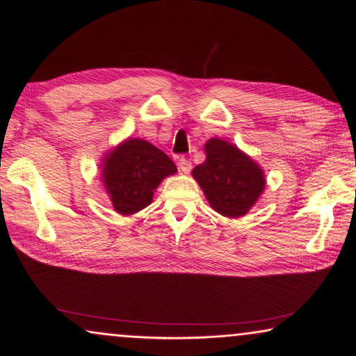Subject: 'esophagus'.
<instances>
[{
    "label": "esophagus",
    "instance_id": "1",
    "mask_svg": "<svg viewBox=\"0 0 356 356\" xmlns=\"http://www.w3.org/2000/svg\"><path fill=\"white\" fill-rule=\"evenodd\" d=\"M179 168H180V171H182V172L188 174V172L191 171V168H193V163H191V161H188V159L180 157L179 159Z\"/></svg>",
    "mask_w": 356,
    "mask_h": 356
}]
</instances>
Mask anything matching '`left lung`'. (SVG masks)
I'll list each match as a JSON object with an SVG mask.
<instances>
[{
	"instance_id": "obj_1",
	"label": "left lung",
	"mask_w": 356,
	"mask_h": 356,
	"mask_svg": "<svg viewBox=\"0 0 356 356\" xmlns=\"http://www.w3.org/2000/svg\"><path fill=\"white\" fill-rule=\"evenodd\" d=\"M207 161L195 166L193 176L209 205L226 217L246 214L264 188L263 171L231 143L211 139L205 145Z\"/></svg>"
}]
</instances>
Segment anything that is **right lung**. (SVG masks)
I'll use <instances>...</instances> for the list:
<instances>
[{"instance_id": "1", "label": "right lung", "mask_w": 356, "mask_h": 356, "mask_svg": "<svg viewBox=\"0 0 356 356\" xmlns=\"http://www.w3.org/2000/svg\"><path fill=\"white\" fill-rule=\"evenodd\" d=\"M176 172L163 151L147 140L130 139L105 159L104 184L118 213L128 216L148 207L162 179Z\"/></svg>"}]
</instances>
